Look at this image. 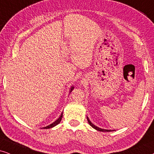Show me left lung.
I'll list each match as a JSON object with an SVG mask.
<instances>
[{
    "label": "left lung",
    "instance_id": "8db88e82",
    "mask_svg": "<svg viewBox=\"0 0 154 154\" xmlns=\"http://www.w3.org/2000/svg\"><path fill=\"white\" fill-rule=\"evenodd\" d=\"M87 121H88V122H89V125H90L91 127L92 128H94V129H96V130H97V131H114V130H109V129H101V128H100V127H97V126H95L94 124H93L92 123H91V122H90V120H89V119L87 117Z\"/></svg>",
    "mask_w": 154,
    "mask_h": 154
}]
</instances>
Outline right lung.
<instances>
[{
	"label": "right lung",
	"mask_w": 154,
	"mask_h": 154,
	"mask_svg": "<svg viewBox=\"0 0 154 154\" xmlns=\"http://www.w3.org/2000/svg\"><path fill=\"white\" fill-rule=\"evenodd\" d=\"M73 89H74V87H71V88H70V91H69V93H71V91H72ZM63 112H62L61 115H60V117L58 118L55 121V122H54L53 123L51 124H50V125H48V126H45V127H43L44 129H50V128L54 127V126H55L56 125H57L58 124H60V122H61V120H62V118H63Z\"/></svg>",
	"instance_id": "right-lung-1"
}]
</instances>
